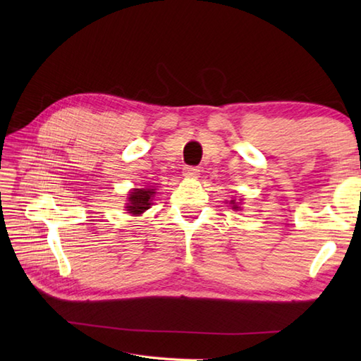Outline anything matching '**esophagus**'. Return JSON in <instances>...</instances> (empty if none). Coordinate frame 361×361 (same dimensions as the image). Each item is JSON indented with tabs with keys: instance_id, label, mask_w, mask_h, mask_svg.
<instances>
[{
	"instance_id": "34e87169",
	"label": "esophagus",
	"mask_w": 361,
	"mask_h": 361,
	"mask_svg": "<svg viewBox=\"0 0 361 361\" xmlns=\"http://www.w3.org/2000/svg\"><path fill=\"white\" fill-rule=\"evenodd\" d=\"M198 173H200V169H198V167L186 166L185 169H183V175H185L186 178H197Z\"/></svg>"
}]
</instances>
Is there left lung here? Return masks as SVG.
Wrapping results in <instances>:
<instances>
[{"instance_id": "left-lung-1", "label": "left lung", "mask_w": 361, "mask_h": 361, "mask_svg": "<svg viewBox=\"0 0 361 361\" xmlns=\"http://www.w3.org/2000/svg\"><path fill=\"white\" fill-rule=\"evenodd\" d=\"M240 202H235V200H229V204H233V209H240V206H237Z\"/></svg>"}]
</instances>
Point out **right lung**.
Listing matches in <instances>:
<instances>
[{"label": "right lung", "instance_id": "right-lung-1", "mask_svg": "<svg viewBox=\"0 0 361 361\" xmlns=\"http://www.w3.org/2000/svg\"><path fill=\"white\" fill-rule=\"evenodd\" d=\"M155 189L153 188H144V189H133L128 194V203L126 204V209L132 216H140V214L147 211L153 204L152 200L155 197Z\"/></svg>", "mask_w": 361, "mask_h": 361}]
</instances>
